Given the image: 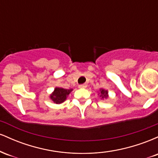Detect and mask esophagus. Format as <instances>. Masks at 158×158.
Returning a JSON list of instances; mask_svg holds the SVG:
<instances>
[{"mask_svg": "<svg viewBox=\"0 0 158 158\" xmlns=\"http://www.w3.org/2000/svg\"><path fill=\"white\" fill-rule=\"evenodd\" d=\"M87 87L86 84H82V85H79V88H85Z\"/></svg>", "mask_w": 158, "mask_h": 158, "instance_id": "34e87169", "label": "esophagus"}]
</instances>
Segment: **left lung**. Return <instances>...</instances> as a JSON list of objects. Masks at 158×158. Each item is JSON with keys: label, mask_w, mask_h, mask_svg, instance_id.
Returning a JSON list of instances; mask_svg holds the SVG:
<instances>
[{"label": "left lung", "mask_w": 158, "mask_h": 158, "mask_svg": "<svg viewBox=\"0 0 158 158\" xmlns=\"http://www.w3.org/2000/svg\"><path fill=\"white\" fill-rule=\"evenodd\" d=\"M101 97L102 98H107L108 97V91L103 89H101Z\"/></svg>", "instance_id": "8db88e82"}]
</instances>
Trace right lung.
Masks as SVG:
<instances>
[{
	"instance_id": "add662e5",
	"label": "right lung",
	"mask_w": 158,
	"mask_h": 158,
	"mask_svg": "<svg viewBox=\"0 0 158 158\" xmlns=\"http://www.w3.org/2000/svg\"><path fill=\"white\" fill-rule=\"evenodd\" d=\"M72 91V89H64L61 88H56L53 93L50 95V99L56 104H61L64 102L67 97Z\"/></svg>"
}]
</instances>
